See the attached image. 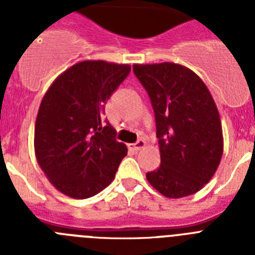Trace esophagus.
Returning a JSON list of instances; mask_svg holds the SVG:
<instances>
[{"instance_id": "esophagus-1", "label": "esophagus", "mask_w": 255, "mask_h": 255, "mask_svg": "<svg viewBox=\"0 0 255 255\" xmlns=\"http://www.w3.org/2000/svg\"><path fill=\"white\" fill-rule=\"evenodd\" d=\"M143 147H145V141H144L143 139H139L138 141H135V143H132V144H129L130 149L135 150V152H136V150H140Z\"/></svg>"}]
</instances>
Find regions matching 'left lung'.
<instances>
[{
    "instance_id": "left-lung-1",
    "label": "left lung",
    "mask_w": 255,
    "mask_h": 255,
    "mask_svg": "<svg viewBox=\"0 0 255 255\" xmlns=\"http://www.w3.org/2000/svg\"><path fill=\"white\" fill-rule=\"evenodd\" d=\"M149 96L161 152V166L147 173L167 198L194 194L215 175L224 152L220 115L202 79L171 62L134 65Z\"/></svg>"
}]
</instances>
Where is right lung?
I'll return each instance as SVG.
<instances>
[{
	"label": "right lung",
	"instance_id": "add662e5",
	"mask_svg": "<svg viewBox=\"0 0 255 255\" xmlns=\"http://www.w3.org/2000/svg\"><path fill=\"white\" fill-rule=\"evenodd\" d=\"M129 65L83 61L44 94L34 131L37 161L57 190L76 199L98 194L128 154L103 120L108 98L129 75Z\"/></svg>",
	"mask_w": 255,
	"mask_h": 255
}]
</instances>
